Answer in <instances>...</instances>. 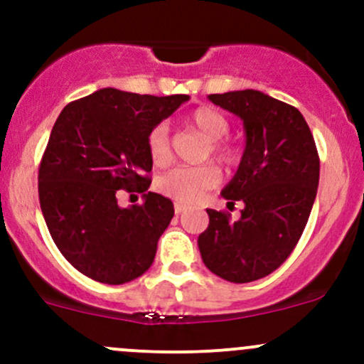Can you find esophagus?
Wrapping results in <instances>:
<instances>
[{"instance_id":"1","label":"esophagus","mask_w":364,"mask_h":364,"mask_svg":"<svg viewBox=\"0 0 364 364\" xmlns=\"http://www.w3.org/2000/svg\"><path fill=\"white\" fill-rule=\"evenodd\" d=\"M186 211V208L183 204H176L174 205V213L176 215H181V213H185Z\"/></svg>"}]
</instances>
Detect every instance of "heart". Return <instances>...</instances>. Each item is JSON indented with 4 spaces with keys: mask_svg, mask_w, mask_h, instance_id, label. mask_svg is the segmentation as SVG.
<instances>
[{
    "mask_svg": "<svg viewBox=\"0 0 364 364\" xmlns=\"http://www.w3.org/2000/svg\"><path fill=\"white\" fill-rule=\"evenodd\" d=\"M190 124L199 134H203L209 142V151L213 159L225 165H232L237 161V149L232 144L223 141L229 134V121L213 107H199L190 112ZM148 151L151 160L156 165H165L171 160V141H168V128L165 123L156 124L148 134ZM220 183V174L213 165H200V167H179L165 172L159 181V188L164 196L171 197L179 204H196L200 200L208 190L215 188Z\"/></svg>",
    "mask_w": 364,
    "mask_h": 364,
    "instance_id": "heart-1",
    "label": "heart"
}]
</instances>
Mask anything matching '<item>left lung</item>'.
Returning <instances> with one entry per match:
<instances>
[{
    "instance_id": "8db88e82",
    "label": "left lung",
    "mask_w": 364,
    "mask_h": 364,
    "mask_svg": "<svg viewBox=\"0 0 364 364\" xmlns=\"http://www.w3.org/2000/svg\"><path fill=\"white\" fill-rule=\"evenodd\" d=\"M208 98L243 119L247 146L222 196L245 208L236 222L229 213L208 209L209 225L197 243L211 273L248 284L278 269L296 248L317 196L321 160L303 114L292 105L255 90Z\"/></svg>"
}]
</instances>
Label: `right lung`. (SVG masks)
I'll return each instance as SVG.
<instances>
[{
	"label": "right lung",
	"instance_id": "obj_1",
	"mask_svg": "<svg viewBox=\"0 0 364 364\" xmlns=\"http://www.w3.org/2000/svg\"><path fill=\"white\" fill-rule=\"evenodd\" d=\"M186 100L104 87L58 116L38 168L40 208L58 250L91 280L127 284L155 260L174 205L148 192V134ZM117 189L146 191L145 204L119 208Z\"/></svg>",
	"mask_w": 364,
	"mask_h": 364
}]
</instances>
